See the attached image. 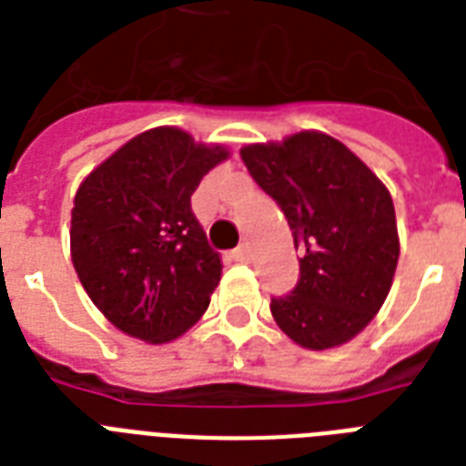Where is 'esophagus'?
Masks as SVG:
<instances>
[{
  "mask_svg": "<svg viewBox=\"0 0 466 466\" xmlns=\"http://www.w3.org/2000/svg\"><path fill=\"white\" fill-rule=\"evenodd\" d=\"M232 258L239 263H247L248 258H251V248H248V244H239V247L234 248Z\"/></svg>",
  "mask_w": 466,
  "mask_h": 466,
  "instance_id": "esophagus-1",
  "label": "esophagus"
}]
</instances>
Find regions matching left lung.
<instances>
[{
  "label": "left lung",
  "mask_w": 466,
  "mask_h": 466,
  "mask_svg": "<svg viewBox=\"0 0 466 466\" xmlns=\"http://www.w3.org/2000/svg\"><path fill=\"white\" fill-rule=\"evenodd\" d=\"M241 161L283 210L302 251L298 285L270 298L273 319L302 348L346 343L380 311L397 270L390 190L346 145L324 133L248 145Z\"/></svg>",
  "instance_id": "obj_1"
}]
</instances>
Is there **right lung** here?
Returning a JSON list of instances; mask_svg holds the SVG:
<instances>
[{
	"instance_id": "right-lung-1",
	"label": "right lung",
	"mask_w": 466,
	"mask_h": 466,
	"mask_svg": "<svg viewBox=\"0 0 466 466\" xmlns=\"http://www.w3.org/2000/svg\"><path fill=\"white\" fill-rule=\"evenodd\" d=\"M227 149L155 127L123 145L79 186L72 263L91 302L120 331L167 343L210 305L222 263L190 210V196Z\"/></svg>"
}]
</instances>
